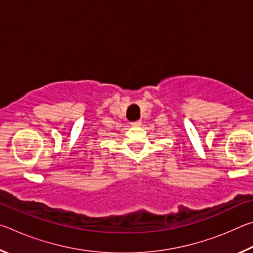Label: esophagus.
Listing matches in <instances>:
<instances>
[{"mask_svg": "<svg viewBox=\"0 0 253 253\" xmlns=\"http://www.w3.org/2000/svg\"><path fill=\"white\" fill-rule=\"evenodd\" d=\"M140 125H142V121H136V122L131 123V126H134V127H139Z\"/></svg>", "mask_w": 253, "mask_h": 253, "instance_id": "1", "label": "esophagus"}]
</instances>
